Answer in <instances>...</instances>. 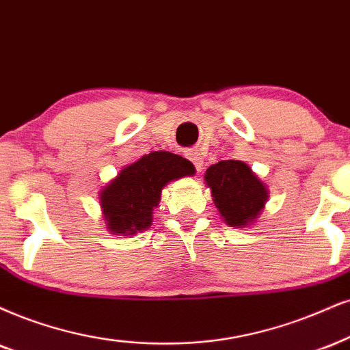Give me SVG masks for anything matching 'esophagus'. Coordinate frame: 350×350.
Masks as SVG:
<instances>
[{
	"label": "esophagus",
	"mask_w": 350,
	"mask_h": 350,
	"mask_svg": "<svg viewBox=\"0 0 350 350\" xmlns=\"http://www.w3.org/2000/svg\"><path fill=\"white\" fill-rule=\"evenodd\" d=\"M187 157L189 159V161L193 162V165L196 167V170L200 172L201 167H202V157H201V154L196 152V150H188Z\"/></svg>",
	"instance_id": "esophagus-1"
}]
</instances>
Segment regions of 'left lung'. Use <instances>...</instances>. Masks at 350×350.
I'll use <instances>...</instances> for the list:
<instances>
[{"instance_id": "1", "label": "left lung", "mask_w": 350, "mask_h": 350, "mask_svg": "<svg viewBox=\"0 0 350 350\" xmlns=\"http://www.w3.org/2000/svg\"><path fill=\"white\" fill-rule=\"evenodd\" d=\"M204 183L227 226L243 228L258 222L262 214L269 189L248 163L243 161H221L204 174Z\"/></svg>"}]
</instances>
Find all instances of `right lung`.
I'll use <instances>...</instances> for the list:
<instances>
[{
  "label": "right lung",
  "instance_id": "add662e5",
  "mask_svg": "<svg viewBox=\"0 0 350 350\" xmlns=\"http://www.w3.org/2000/svg\"><path fill=\"white\" fill-rule=\"evenodd\" d=\"M195 172L191 162L167 150H152L124 165L98 193L107 230L113 235L148 230L163 187Z\"/></svg>",
  "mask_w": 350,
  "mask_h": 350
}]
</instances>
